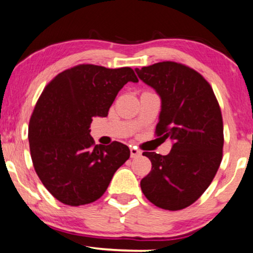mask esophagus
<instances>
[{"instance_id": "esophagus-1", "label": "esophagus", "mask_w": 253, "mask_h": 253, "mask_svg": "<svg viewBox=\"0 0 253 253\" xmlns=\"http://www.w3.org/2000/svg\"><path fill=\"white\" fill-rule=\"evenodd\" d=\"M140 155H141V151L137 149V148H135V147L130 148V157L135 158V157H139Z\"/></svg>"}]
</instances>
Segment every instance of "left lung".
<instances>
[{
    "mask_svg": "<svg viewBox=\"0 0 253 253\" xmlns=\"http://www.w3.org/2000/svg\"><path fill=\"white\" fill-rule=\"evenodd\" d=\"M139 79L161 97L156 135L172 141L166 156L142 155L151 171L141 190L155 206L179 211L197 201L217 172L223 149V121L210 83L190 67L172 61L136 68Z\"/></svg>",
    "mask_w": 253,
    "mask_h": 253,
    "instance_id": "left-lung-1",
    "label": "left lung"
}]
</instances>
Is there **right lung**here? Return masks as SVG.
Listing matches in <instances>:
<instances>
[{"mask_svg":"<svg viewBox=\"0 0 253 253\" xmlns=\"http://www.w3.org/2000/svg\"><path fill=\"white\" fill-rule=\"evenodd\" d=\"M127 82H139L129 67L79 65L58 74L40 95L30 119V151L43 186L62 204L99 199L129 158L126 144H95L90 135L92 118L109 114Z\"/></svg>","mask_w":253,"mask_h":253,"instance_id":"obj_1","label":"right lung"}]
</instances>
